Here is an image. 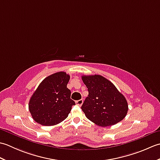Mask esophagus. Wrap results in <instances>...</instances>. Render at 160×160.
<instances>
[{"instance_id": "1", "label": "esophagus", "mask_w": 160, "mask_h": 160, "mask_svg": "<svg viewBox=\"0 0 160 160\" xmlns=\"http://www.w3.org/2000/svg\"><path fill=\"white\" fill-rule=\"evenodd\" d=\"M76 104L79 105V106H82V104L83 103V100H79L76 101Z\"/></svg>"}]
</instances>
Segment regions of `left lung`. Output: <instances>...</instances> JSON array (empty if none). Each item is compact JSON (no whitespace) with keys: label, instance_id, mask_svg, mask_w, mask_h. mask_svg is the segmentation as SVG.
<instances>
[{"label":"left lung","instance_id":"8db88e82","mask_svg":"<svg viewBox=\"0 0 160 160\" xmlns=\"http://www.w3.org/2000/svg\"><path fill=\"white\" fill-rule=\"evenodd\" d=\"M89 96L81 107L86 117L99 127L116 124L127 114L126 98L110 80L100 75L82 76Z\"/></svg>","mask_w":160,"mask_h":160}]
</instances>
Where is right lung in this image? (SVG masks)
Instances as JSON below:
<instances>
[{
	"mask_svg": "<svg viewBox=\"0 0 160 160\" xmlns=\"http://www.w3.org/2000/svg\"><path fill=\"white\" fill-rule=\"evenodd\" d=\"M70 76L64 71L45 78L33 92L29 110L33 120L43 126H54L65 120L75 102L67 87Z\"/></svg>",
	"mask_w": 160,
	"mask_h": 160,
	"instance_id": "obj_1",
	"label": "right lung"
}]
</instances>
